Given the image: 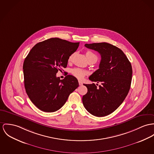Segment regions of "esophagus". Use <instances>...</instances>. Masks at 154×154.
I'll list each match as a JSON object with an SVG mask.
<instances>
[{
	"mask_svg": "<svg viewBox=\"0 0 154 154\" xmlns=\"http://www.w3.org/2000/svg\"><path fill=\"white\" fill-rule=\"evenodd\" d=\"M79 83L80 85H83V83L82 82H80V81H79Z\"/></svg>",
	"mask_w": 154,
	"mask_h": 154,
	"instance_id": "esophagus-1",
	"label": "esophagus"
}]
</instances>
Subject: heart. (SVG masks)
Returning a JSON list of instances; mask_svg holds the SVG:
<instances>
[{
  "label": "heart",
  "mask_w": 154,
  "mask_h": 154,
  "mask_svg": "<svg viewBox=\"0 0 154 154\" xmlns=\"http://www.w3.org/2000/svg\"><path fill=\"white\" fill-rule=\"evenodd\" d=\"M73 54H72L69 56V59H68L69 61H71L72 57L73 56ZM86 57H87V59H89V58H91V57H93L97 58V56L94 53H93V52L90 51H88L86 52ZM71 73L74 76L77 77V79H82L86 75L87 72H86V71H85L84 70L80 69V68H74V69H71Z\"/></svg>",
  "instance_id": "1"
}]
</instances>
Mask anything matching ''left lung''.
<instances>
[{
    "label": "left lung",
    "instance_id": "obj_1",
    "mask_svg": "<svg viewBox=\"0 0 154 154\" xmlns=\"http://www.w3.org/2000/svg\"><path fill=\"white\" fill-rule=\"evenodd\" d=\"M85 46L101 55L99 69L89 79L100 82L101 85L97 88L94 83L84 84L88 91L83 95V105L92 115L104 117L116 110L128 94L132 80V66L124 52L109 43L85 44Z\"/></svg>",
    "mask_w": 154,
    "mask_h": 154
}]
</instances>
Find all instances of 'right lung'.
I'll return each instance as SVG.
<instances>
[{
    "mask_svg": "<svg viewBox=\"0 0 154 154\" xmlns=\"http://www.w3.org/2000/svg\"><path fill=\"white\" fill-rule=\"evenodd\" d=\"M79 43L51 38L37 43L24 59L26 91L39 109L48 112L59 110L79 87L75 77L67 75L60 80L56 73L67 67L69 56L77 50Z\"/></svg>",
    "mask_w": 154,
    "mask_h": 154,
    "instance_id": "obj_1",
    "label": "right lung"
}]
</instances>
